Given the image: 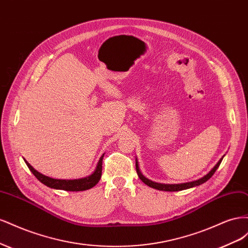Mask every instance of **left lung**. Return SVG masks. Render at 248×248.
Here are the masks:
<instances>
[{
	"instance_id": "obj_1",
	"label": "left lung",
	"mask_w": 248,
	"mask_h": 248,
	"mask_svg": "<svg viewBox=\"0 0 248 248\" xmlns=\"http://www.w3.org/2000/svg\"><path fill=\"white\" fill-rule=\"evenodd\" d=\"M223 156H224V155H223ZM223 156L219 159V161L215 164V167H214L211 170H210L206 176H204V177L199 179V180H196V181L187 182V183H181V184H162V183H156V182L151 181V180L147 179L144 175L141 174L140 170L138 159L136 160V168H137V171H138V175H139L140 179L141 181L144 182L146 185H148V186H150V187H152V188H154V189H158V190H162V191H180V190H183V189L191 188V187H194V186H199V185H201V184H202V183H205L206 181H208V180L213 176V174L216 171V170L219 168L220 163H221V161H222Z\"/></svg>"
}]
</instances>
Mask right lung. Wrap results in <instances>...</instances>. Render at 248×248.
Returning <instances> with one entry per match:
<instances>
[{
	"label": "right lung",
	"mask_w": 248,
	"mask_h": 248,
	"mask_svg": "<svg viewBox=\"0 0 248 248\" xmlns=\"http://www.w3.org/2000/svg\"><path fill=\"white\" fill-rule=\"evenodd\" d=\"M103 155L100 157V159H99L98 163H97L95 170L92 172L91 175L88 177H85V178L74 179V180L54 179V178H50L47 176H44V175L40 174L39 171H37L28 161L25 160V162L27 163V166L30 169V170L33 172V175L37 179H38L41 183L46 185L47 187H50V188H54V189H62V190H67V191H82V190H87V189L92 188V187H94L97 183L99 182V180L101 178V171H102Z\"/></svg>",
	"instance_id": "obj_1"
}]
</instances>
